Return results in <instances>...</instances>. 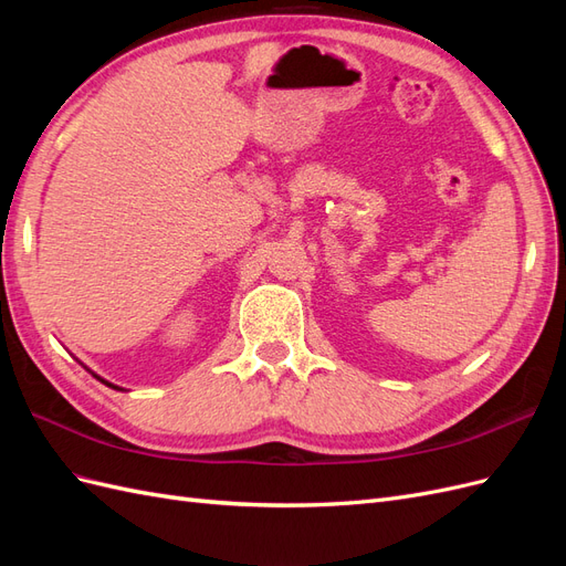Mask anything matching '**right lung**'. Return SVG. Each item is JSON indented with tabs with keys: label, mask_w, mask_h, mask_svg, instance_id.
<instances>
[{
	"label": "right lung",
	"mask_w": 566,
	"mask_h": 566,
	"mask_svg": "<svg viewBox=\"0 0 566 566\" xmlns=\"http://www.w3.org/2000/svg\"><path fill=\"white\" fill-rule=\"evenodd\" d=\"M84 368H87V366H84ZM87 370H90V368H87ZM90 373H92V370H90ZM92 375H94V378H96V380H101V382H104V385H108V387H113V389H123V387H117V385H113V382H108V380H104V378H98V375H96V373H92Z\"/></svg>",
	"instance_id": "add662e5"
}]
</instances>
